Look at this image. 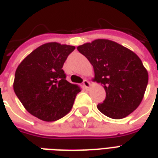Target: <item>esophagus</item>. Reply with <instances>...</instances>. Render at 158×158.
I'll return each instance as SVG.
<instances>
[{
  "instance_id": "34e87169",
  "label": "esophagus",
  "mask_w": 158,
  "mask_h": 158,
  "mask_svg": "<svg viewBox=\"0 0 158 158\" xmlns=\"http://www.w3.org/2000/svg\"><path fill=\"white\" fill-rule=\"evenodd\" d=\"M89 85H90V83H89L87 79H85V80L83 81V86H84L85 89H88L89 87Z\"/></svg>"
}]
</instances>
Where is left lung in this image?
Wrapping results in <instances>:
<instances>
[{
	"label": "left lung",
	"mask_w": 158,
	"mask_h": 158,
	"mask_svg": "<svg viewBox=\"0 0 158 158\" xmlns=\"http://www.w3.org/2000/svg\"><path fill=\"white\" fill-rule=\"evenodd\" d=\"M92 64L94 80L106 90L97 108L113 119L125 118L139 106L148 84V73L139 56L109 40L98 39L77 47Z\"/></svg>",
	"instance_id": "1"
}]
</instances>
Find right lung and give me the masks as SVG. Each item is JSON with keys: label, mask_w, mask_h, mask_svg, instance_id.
I'll return each instance as SVG.
<instances>
[{"label": "right lung", "mask_w": 158, "mask_h": 158, "mask_svg": "<svg viewBox=\"0 0 158 158\" xmlns=\"http://www.w3.org/2000/svg\"><path fill=\"white\" fill-rule=\"evenodd\" d=\"M75 49L51 42L40 45L23 60L16 70L13 89L25 109L46 122L70 112L79 86L66 80L62 66Z\"/></svg>", "instance_id": "obj_1"}]
</instances>
